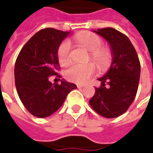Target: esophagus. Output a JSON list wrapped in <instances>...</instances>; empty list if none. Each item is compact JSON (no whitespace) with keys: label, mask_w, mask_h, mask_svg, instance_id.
Returning a JSON list of instances; mask_svg holds the SVG:
<instances>
[{"label":"esophagus","mask_w":153,"mask_h":153,"mask_svg":"<svg viewBox=\"0 0 153 153\" xmlns=\"http://www.w3.org/2000/svg\"><path fill=\"white\" fill-rule=\"evenodd\" d=\"M85 86V85H77V87H78V88H83V87Z\"/></svg>","instance_id":"esophagus-1"}]
</instances>
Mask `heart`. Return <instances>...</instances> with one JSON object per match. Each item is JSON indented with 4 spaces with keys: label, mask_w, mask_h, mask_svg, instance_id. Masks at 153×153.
Here are the masks:
<instances>
[{
    "label": "heart",
    "mask_w": 153,
    "mask_h": 153,
    "mask_svg": "<svg viewBox=\"0 0 153 153\" xmlns=\"http://www.w3.org/2000/svg\"><path fill=\"white\" fill-rule=\"evenodd\" d=\"M74 40L91 51V57L100 69H106L112 62V53L108 48L102 46V40L97 34L91 32H79L74 36ZM57 58L62 66H66L71 62V44L68 40H63L57 49ZM96 72L93 62L74 63L65 72L68 80L78 84L85 83Z\"/></svg>",
    "instance_id": "1"
}]
</instances>
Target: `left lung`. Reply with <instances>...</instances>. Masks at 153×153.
Listing matches in <instances>:
<instances>
[{"label": "left lung", "instance_id": "8db88e82", "mask_svg": "<svg viewBox=\"0 0 153 153\" xmlns=\"http://www.w3.org/2000/svg\"><path fill=\"white\" fill-rule=\"evenodd\" d=\"M94 32L108 40L113 62L108 73L98 79L102 85L96 88L89 102L98 114L116 118L128 110L136 96L140 74L139 57L129 38L117 29L104 28Z\"/></svg>", "mask_w": 153, "mask_h": 153}]
</instances>
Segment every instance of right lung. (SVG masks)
Here are the masks:
<instances>
[{"label":"right lung","mask_w":153,"mask_h":153,"mask_svg":"<svg viewBox=\"0 0 153 153\" xmlns=\"http://www.w3.org/2000/svg\"><path fill=\"white\" fill-rule=\"evenodd\" d=\"M69 32L51 28L40 30L21 49L15 62V85L22 103L38 118L51 116L64 102L68 94L77 86L61 80L52 84L49 77L60 69L57 49Z\"/></svg>","instance_id":"obj_1"}]
</instances>
